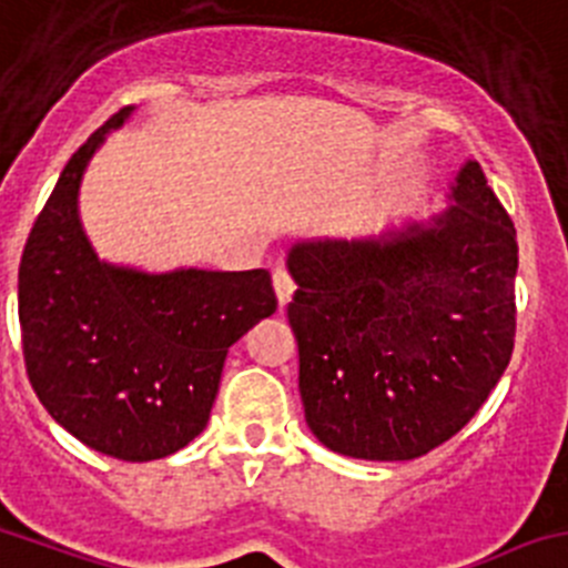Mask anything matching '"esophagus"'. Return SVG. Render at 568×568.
I'll use <instances>...</instances> for the list:
<instances>
[{
    "instance_id": "esophagus-1",
    "label": "esophagus",
    "mask_w": 568,
    "mask_h": 568,
    "mask_svg": "<svg viewBox=\"0 0 568 568\" xmlns=\"http://www.w3.org/2000/svg\"><path fill=\"white\" fill-rule=\"evenodd\" d=\"M273 290H275V298H278V306H287L290 301H293L295 281L284 267L273 270Z\"/></svg>"
}]
</instances>
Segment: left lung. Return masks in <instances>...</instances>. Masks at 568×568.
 I'll return each mask as SVG.
<instances>
[{"label": "left lung", "mask_w": 568, "mask_h": 568, "mask_svg": "<svg viewBox=\"0 0 568 568\" xmlns=\"http://www.w3.org/2000/svg\"><path fill=\"white\" fill-rule=\"evenodd\" d=\"M446 200L379 234L310 236L287 251L301 402L337 455H426L474 418L510 362L516 229L474 159Z\"/></svg>", "instance_id": "obj_1"}]
</instances>
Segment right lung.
Returning a JSON list of instances; mask_svg holds the SVG:
<instances>
[{
  "instance_id": "obj_1",
  "label": "right lung",
  "mask_w": 568,
  "mask_h": 568,
  "mask_svg": "<svg viewBox=\"0 0 568 568\" xmlns=\"http://www.w3.org/2000/svg\"><path fill=\"white\" fill-rule=\"evenodd\" d=\"M133 111L113 113L63 166L21 256L19 323L47 413L89 449L148 463L206 429L229 348L278 301L262 267L150 273L97 256L80 183Z\"/></svg>"
}]
</instances>
